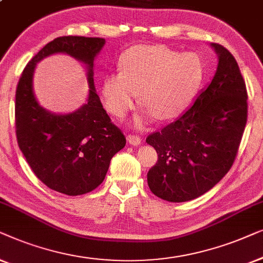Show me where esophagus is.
Here are the masks:
<instances>
[{"label":"esophagus","instance_id":"obj_1","mask_svg":"<svg viewBox=\"0 0 263 263\" xmlns=\"http://www.w3.org/2000/svg\"><path fill=\"white\" fill-rule=\"evenodd\" d=\"M127 142L130 143L131 145L137 146V145H140V144H142V139H140L139 136L128 135V136H127Z\"/></svg>","mask_w":263,"mask_h":263}]
</instances>
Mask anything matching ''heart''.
<instances>
[{
	"label": "heart",
	"mask_w": 263,
	"mask_h": 263,
	"mask_svg": "<svg viewBox=\"0 0 263 263\" xmlns=\"http://www.w3.org/2000/svg\"><path fill=\"white\" fill-rule=\"evenodd\" d=\"M205 79L204 61L198 53H181L164 45H136L119 58V71L108 72L101 82L106 109L121 118L138 99L146 114L160 120L179 117L193 101ZM145 117H137L142 126Z\"/></svg>",
	"instance_id": "heart-1"
}]
</instances>
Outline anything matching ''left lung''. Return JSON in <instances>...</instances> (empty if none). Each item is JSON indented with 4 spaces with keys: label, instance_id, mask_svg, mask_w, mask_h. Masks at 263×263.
Returning a JSON list of instances; mask_svg holds the SVG:
<instances>
[{
    "label": "left lung",
    "instance_id": "left-lung-1",
    "mask_svg": "<svg viewBox=\"0 0 263 263\" xmlns=\"http://www.w3.org/2000/svg\"><path fill=\"white\" fill-rule=\"evenodd\" d=\"M211 46L218 54L211 83L182 116L146 138L158 155L147 184L170 202L193 200L223 179L247 124L248 94L237 62L224 46Z\"/></svg>",
    "mask_w": 263,
    "mask_h": 263
}]
</instances>
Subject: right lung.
<instances>
[{
	"instance_id": "1",
	"label": "right lung",
	"mask_w": 263,
	"mask_h": 263,
	"mask_svg": "<svg viewBox=\"0 0 263 263\" xmlns=\"http://www.w3.org/2000/svg\"><path fill=\"white\" fill-rule=\"evenodd\" d=\"M103 38L59 36L46 44L26 65L15 94V127L20 150L35 176L51 190L81 195L105 179L109 162L126 138L103 109L94 86V59ZM54 53H66L87 66L90 94L75 112L56 115L43 109L32 91L36 63Z\"/></svg>"
}]
</instances>
